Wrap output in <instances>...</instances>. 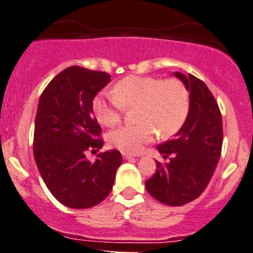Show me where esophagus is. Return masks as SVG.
<instances>
[{"instance_id": "esophagus-1", "label": "esophagus", "mask_w": 253, "mask_h": 253, "mask_svg": "<svg viewBox=\"0 0 253 253\" xmlns=\"http://www.w3.org/2000/svg\"><path fill=\"white\" fill-rule=\"evenodd\" d=\"M122 158H124L125 160H131V159H133V156H132V155H129V154L122 153Z\"/></svg>"}]
</instances>
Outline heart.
<instances>
[{"instance_id": "1", "label": "heart", "mask_w": 253, "mask_h": 253, "mask_svg": "<svg viewBox=\"0 0 253 253\" xmlns=\"http://www.w3.org/2000/svg\"><path fill=\"white\" fill-rule=\"evenodd\" d=\"M111 93L114 98L110 99L95 95L92 111L100 125L114 126L120 121L122 109L137 106V125L118 127L108 134L109 144L125 153L142 151L156 131L162 138L175 134L189 113V93L179 80L131 75L119 81Z\"/></svg>"}]
</instances>
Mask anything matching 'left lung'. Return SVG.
I'll return each mask as SVG.
<instances>
[{
  "label": "left lung",
  "mask_w": 253,
  "mask_h": 253,
  "mask_svg": "<svg viewBox=\"0 0 253 253\" xmlns=\"http://www.w3.org/2000/svg\"><path fill=\"white\" fill-rule=\"evenodd\" d=\"M189 94V113L174 138L158 147L169 164L156 161V171L145 182L148 193L169 206L195 200L206 189L219 161L223 143L222 115L216 99L201 80L174 73Z\"/></svg>",
  "instance_id": "8db88e82"
}]
</instances>
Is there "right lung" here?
Here are the masks:
<instances>
[{
  "label": "right lung",
  "instance_id": "1",
  "mask_svg": "<svg viewBox=\"0 0 253 253\" xmlns=\"http://www.w3.org/2000/svg\"><path fill=\"white\" fill-rule=\"evenodd\" d=\"M110 75L81 66L58 74L41 94L34 132V156L52 195L70 209H89L109 195L122 164L118 150L99 153L95 161L87 150L102 149V132L92 111L95 94Z\"/></svg>",
  "mask_w": 253,
  "mask_h": 253
}]
</instances>
